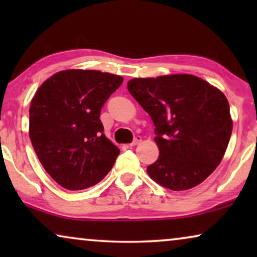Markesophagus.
Listing matches in <instances>:
<instances>
[{"label":"esophagus","instance_id":"34e87169","mask_svg":"<svg viewBox=\"0 0 257 257\" xmlns=\"http://www.w3.org/2000/svg\"><path fill=\"white\" fill-rule=\"evenodd\" d=\"M142 143V137H136V139L133 140V142L130 144V146L131 147H135V146H137V145H139V144Z\"/></svg>","mask_w":257,"mask_h":257}]
</instances>
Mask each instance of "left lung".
I'll return each instance as SVG.
<instances>
[{"mask_svg":"<svg viewBox=\"0 0 257 257\" xmlns=\"http://www.w3.org/2000/svg\"><path fill=\"white\" fill-rule=\"evenodd\" d=\"M127 89L156 126L159 158L147 167L150 177L172 191L206 180L222 160L233 130L226 96L186 73L133 78Z\"/></svg>","mask_w":257,"mask_h":257,"instance_id":"8db88e82","label":"left lung"}]
</instances>
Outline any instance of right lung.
Here are the masks:
<instances>
[{
  "label": "right lung",
  "instance_id": "add662e5",
  "mask_svg": "<svg viewBox=\"0 0 257 257\" xmlns=\"http://www.w3.org/2000/svg\"><path fill=\"white\" fill-rule=\"evenodd\" d=\"M121 76L98 70H63L48 78L29 108V137L42 166L70 191L106 175L120 151L103 133L99 115Z\"/></svg>",
  "mask_w": 257,
  "mask_h": 257
}]
</instances>
